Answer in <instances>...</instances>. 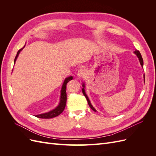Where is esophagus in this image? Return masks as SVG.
Segmentation results:
<instances>
[{
	"label": "esophagus",
	"instance_id": "obj_1",
	"mask_svg": "<svg viewBox=\"0 0 156 156\" xmlns=\"http://www.w3.org/2000/svg\"><path fill=\"white\" fill-rule=\"evenodd\" d=\"M87 71L85 69H80L77 72V76L79 78H84L87 75Z\"/></svg>",
	"mask_w": 156,
	"mask_h": 156
}]
</instances>
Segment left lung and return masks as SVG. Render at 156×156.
Here are the masks:
<instances>
[{
  "label": "left lung",
  "instance_id": "1",
  "mask_svg": "<svg viewBox=\"0 0 156 156\" xmlns=\"http://www.w3.org/2000/svg\"><path fill=\"white\" fill-rule=\"evenodd\" d=\"M134 53H135L136 56H137V57H138V58H139V62H140V65H141V66L143 67V58H142V56H141V55H140V52H139V51H137V50H135V51H134ZM144 81H145L144 75ZM82 86H83V89H82V92H83V95H84V96H85V98H87V101H88V105L90 106V107L94 111L96 112V110L95 109V108H94V107L92 105L89 99H88V98L87 95L86 94L85 90H84V88H85V85H84V83H83V85H82Z\"/></svg>",
  "mask_w": 156,
  "mask_h": 156
}]
</instances>
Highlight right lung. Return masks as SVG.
I'll list each match as a JSON object with an SVG mask.
<instances>
[{
	"instance_id": "obj_1",
	"label": "right lung",
	"mask_w": 156,
	"mask_h": 156,
	"mask_svg": "<svg viewBox=\"0 0 156 156\" xmlns=\"http://www.w3.org/2000/svg\"><path fill=\"white\" fill-rule=\"evenodd\" d=\"M25 46L23 47V48L20 49L18 51L16 55V56L15 58V60H14V64L16 63V61L19 55H20V52L23 50V49L25 48ZM73 79L72 76H69L68 77H66L63 83L62 88H61V93H60V102L58 105L54 109L50 111L49 112H45L43 113V114H40V115H37L35 116L40 118V119H52V118H54L60 115L61 113L63 112L64 110L65 107H66V100H67V95H66V84L67 83L71 81V80Z\"/></svg>"
}]
</instances>
